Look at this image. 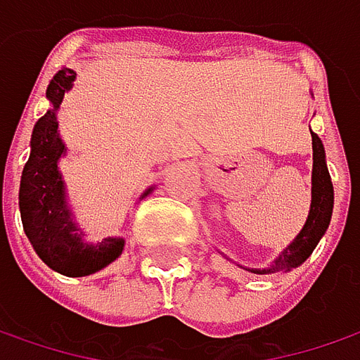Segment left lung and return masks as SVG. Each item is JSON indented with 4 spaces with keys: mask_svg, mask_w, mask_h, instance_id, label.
<instances>
[{
    "mask_svg": "<svg viewBox=\"0 0 360 360\" xmlns=\"http://www.w3.org/2000/svg\"><path fill=\"white\" fill-rule=\"evenodd\" d=\"M310 134H312V201H310V211H308L304 227L280 252V256L270 262L266 268H243V266H240L248 272L280 274L298 268L314 252V248L319 245L321 238L328 229L330 217H333V205H335V189H333L328 167H326L324 145L319 139V134L312 133V131H310Z\"/></svg>",
    "mask_w": 360,
    "mask_h": 360,
    "instance_id": "obj_1",
    "label": "left lung"
}]
</instances>
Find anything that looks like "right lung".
Instances as JSON below:
<instances>
[{
  "instance_id": "right-lung-1",
  "label": "right lung",
  "mask_w": 360,
  "mask_h": 360,
  "mask_svg": "<svg viewBox=\"0 0 360 360\" xmlns=\"http://www.w3.org/2000/svg\"><path fill=\"white\" fill-rule=\"evenodd\" d=\"M74 80L76 72L62 68L48 84L46 98L50 108L32 131L30 159L20 183V213L25 236L39 259L54 272L82 278L112 264L122 254L124 240L104 238L98 243L86 242V231L76 224L68 203L66 183L58 165L66 155V145L58 133V108ZM153 189L149 187L139 199L149 195Z\"/></svg>"
}]
</instances>
